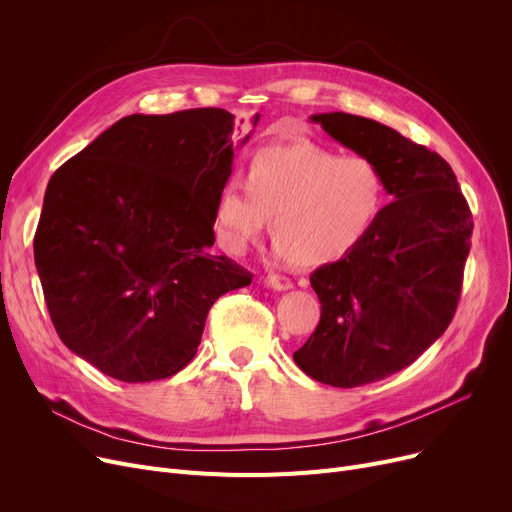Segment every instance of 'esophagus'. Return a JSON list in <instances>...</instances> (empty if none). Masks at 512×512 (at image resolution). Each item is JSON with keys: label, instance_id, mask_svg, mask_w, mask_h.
<instances>
[{"label": "esophagus", "instance_id": "1", "mask_svg": "<svg viewBox=\"0 0 512 512\" xmlns=\"http://www.w3.org/2000/svg\"><path fill=\"white\" fill-rule=\"evenodd\" d=\"M263 284H265V286H270V288H274V290H290V288H292L290 278L280 276V274H270V276H267V278L263 280Z\"/></svg>", "mask_w": 512, "mask_h": 512}]
</instances>
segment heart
<instances>
[{
	"instance_id": "b5f03b06",
	"label": "heart",
	"mask_w": 512,
	"mask_h": 512,
	"mask_svg": "<svg viewBox=\"0 0 512 512\" xmlns=\"http://www.w3.org/2000/svg\"><path fill=\"white\" fill-rule=\"evenodd\" d=\"M386 203V174L371 157L315 143L272 145L251 155L247 182L232 176L222 184L213 226L228 251L245 253L272 218L278 253L319 267L355 251Z\"/></svg>"
}]
</instances>
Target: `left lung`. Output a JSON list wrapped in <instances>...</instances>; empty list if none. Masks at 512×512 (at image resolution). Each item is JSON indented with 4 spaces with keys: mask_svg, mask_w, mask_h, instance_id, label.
<instances>
[{
    "mask_svg": "<svg viewBox=\"0 0 512 512\" xmlns=\"http://www.w3.org/2000/svg\"><path fill=\"white\" fill-rule=\"evenodd\" d=\"M311 120L371 157L394 197L355 251L311 274L321 317L292 355L309 378L357 388L409 367L446 332L461 299L473 215L436 151L363 116Z\"/></svg>",
    "mask_w": 512,
    "mask_h": 512,
    "instance_id": "left-lung-1",
    "label": "left lung"
}]
</instances>
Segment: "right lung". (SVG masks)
I'll return each instance as SVG.
<instances>
[{"mask_svg": "<svg viewBox=\"0 0 512 512\" xmlns=\"http://www.w3.org/2000/svg\"><path fill=\"white\" fill-rule=\"evenodd\" d=\"M232 137L220 107L132 114L49 178L33 242L47 311L70 351L114 380L178 373L211 305L251 284L245 267L209 253Z\"/></svg>", "mask_w": 512, "mask_h": 512, "instance_id": "obj_1", "label": "right lung"}]
</instances>
